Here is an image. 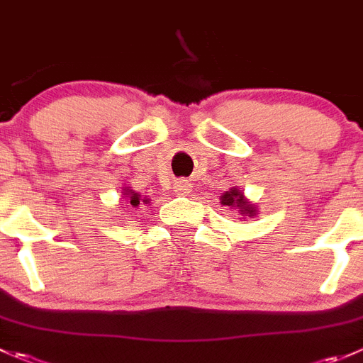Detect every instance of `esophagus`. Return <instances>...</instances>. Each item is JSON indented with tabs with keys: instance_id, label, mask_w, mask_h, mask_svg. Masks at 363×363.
Instances as JSON below:
<instances>
[{
	"instance_id": "esophagus-1",
	"label": "esophagus",
	"mask_w": 363,
	"mask_h": 363,
	"mask_svg": "<svg viewBox=\"0 0 363 363\" xmlns=\"http://www.w3.org/2000/svg\"><path fill=\"white\" fill-rule=\"evenodd\" d=\"M189 189H191V184H189L188 181H177L174 184V191L177 193V195H188Z\"/></svg>"
}]
</instances>
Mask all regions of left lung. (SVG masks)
Returning <instances> with one entry per match:
<instances>
[{"label":"left lung","mask_w":363,"mask_h":363,"mask_svg":"<svg viewBox=\"0 0 363 363\" xmlns=\"http://www.w3.org/2000/svg\"><path fill=\"white\" fill-rule=\"evenodd\" d=\"M220 203L221 206L238 211V213L241 214L239 220H246V218H253L259 214V209H257L255 203L250 202L245 196V193H242V189L238 188V186H234V188H230L228 191H225L223 195L220 196Z\"/></svg>","instance_id":"8db88e82"}]
</instances>
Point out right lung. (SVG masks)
<instances>
[{
    "label": "right lung",
    "mask_w": 363,
    "mask_h": 363,
    "mask_svg": "<svg viewBox=\"0 0 363 363\" xmlns=\"http://www.w3.org/2000/svg\"><path fill=\"white\" fill-rule=\"evenodd\" d=\"M122 195H124L125 202L131 203L133 207H138L140 203H149V206H150V199H147V196H142L138 191H135V189H131V188H124Z\"/></svg>",
    "instance_id": "add662e5"
}]
</instances>
